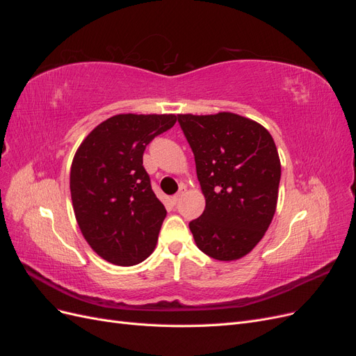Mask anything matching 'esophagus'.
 <instances>
[{"label":"esophagus","mask_w":356,"mask_h":356,"mask_svg":"<svg viewBox=\"0 0 356 356\" xmlns=\"http://www.w3.org/2000/svg\"><path fill=\"white\" fill-rule=\"evenodd\" d=\"M184 191H186V188H182V187H181V190L177 193V195H175V196H172V203L177 204V203L181 200L182 195H184Z\"/></svg>","instance_id":"1"}]
</instances>
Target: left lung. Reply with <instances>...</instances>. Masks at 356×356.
I'll use <instances>...</instances> for the list:
<instances>
[{
	"mask_svg": "<svg viewBox=\"0 0 356 356\" xmlns=\"http://www.w3.org/2000/svg\"><path fill=\"white\" fill-rule=\"evenodd\" d=\"M196 160L204 211L188 225L199 250L220 261L250 254L276 212L281 160L272 135L234 113L178 114Z\"/></svg>",
	"mask_w": 356,
	"mask_h": 356,
	"instance_id": "obj_1",
	"label": "left lung"
}]
</instances>
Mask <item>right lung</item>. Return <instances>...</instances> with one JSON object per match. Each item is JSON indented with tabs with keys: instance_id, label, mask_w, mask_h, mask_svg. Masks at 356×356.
I'll use <instances>...</instances> for the list:
<instances>
[{
	"instance_id": "obj_1",
	"label": "right lung",
	"mask_w": 356,
	"mask_h": 356,
	"mask_svg": "<svg viewBox=\"0 0 356 356\" xmlns=\"http://www.w3.org/2000/svg\"><path fill=\"white\" fill-rule=\"evenodd\" d=\"M175 114H117L83 139L70 188L79 227L92 250L115 266L154 251L166 217L143 166L145 147L177 123Z\"/></svg>"
}]
</instances>
